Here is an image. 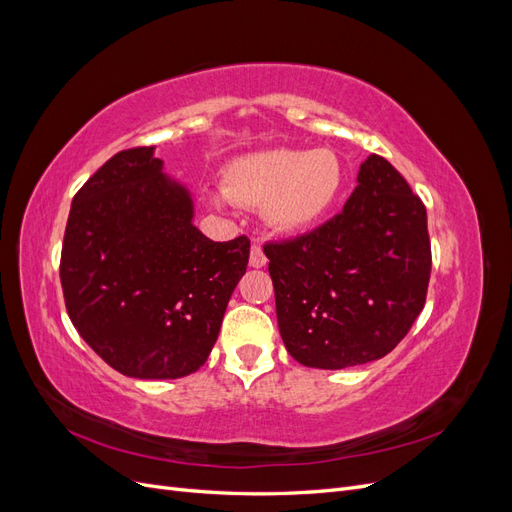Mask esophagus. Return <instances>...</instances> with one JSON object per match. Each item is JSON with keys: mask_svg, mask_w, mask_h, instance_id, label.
I'll return each instance as SVG.
<instances>
[{"mask_svg": "<svg viewBox=\"0 0 512 512\" xmlns=\"http://www.w3.org/2000/svg\"><path fill=\"white\" fill-rule=\"evenodd\" d=\"M267 265V256L262 252V247L258 243L252 245V252H250V267L254 269H262Z\"/></svg>", "mask_w": 512, "mask_h": 512, "instance_id": "esophagus-1", "label": "esophagus"}]
</instances>
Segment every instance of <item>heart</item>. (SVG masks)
Segmentation results:
<instances>
[{
    "mask_svg": "<svg viewBox=\"0 0 512 512\" xmlns=\"http://www.w3.org/2000/svg\"><path fill=\"white\" fill-rule=\"evenodd\" d=\"M344 188V164L331 149H267L245 153L224 168L222 190L232 203L260 207L277 232H303L327 218ZM222 203V196L213 198Z\"/></svg>",
    "mask_w": 512,
    "mask_h": 512,
    "instance_id": "heart-1",
    "label": "heart"
}]
</instances>
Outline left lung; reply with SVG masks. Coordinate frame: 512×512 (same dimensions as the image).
<instances>
[{
    "mask_svg": "<svg viewBox=\"0 0 512 512\" xmlns=\"http://www.w3.org/2000/svg\"><path fill=\"white\" fill-rule=\"evenodd\" d=\"M356 183L333 220L265 245L280 335L305 367L344 369L382 359L425 305L431 273L425 205L374 153Z\"/></svg>",
    "mask_w": 512,
    "mask_h": 512,
    "instance_id": "obj_1",
    "label": "left lung"
}]
</instances>
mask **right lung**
Instances as JSON below:
<instances>
[{"instance_id": "add662e5", "label": "right lung", "mask_w": 512, "mask_h": 512, "mask_svg": "<svg viewBox=\"0 0 512 512\" xmlns=\"http://www.w3.org/2000/svg\"><path fill=\"white\" fill-rule=\"evenodd\" d=\"M250 239L215 243L156 147L119 151L76 192L59 277L74 329L119 374L175 380L205 365Z\"/></svg>"}]
</instances>
